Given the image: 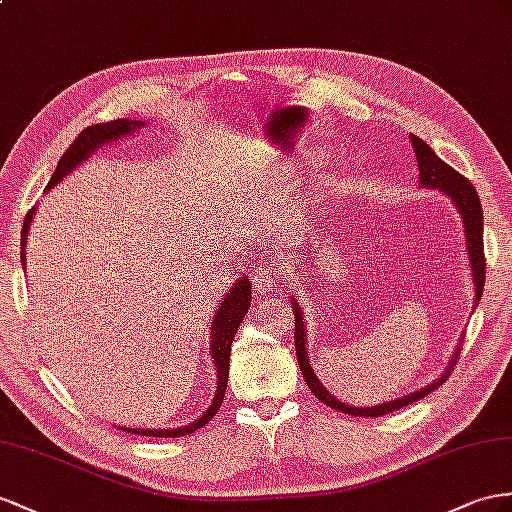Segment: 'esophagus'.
I'll list each match as a JSON object with an SVG mask.
<instances>
[{
    "instance_id": "obj_1",
    "label": "esophagus",
    "mask_w": 512,
    "mask_h": 512,
    "mask_svg": "<svg viewBox=\"0 0 512 512\" xmlns=\"http://www.w3.org/2000/svg\"><path fill=\"white\" fill-rule=\"evenodd\" d=\"M251 277L257 292H277L281 287V266L277 264V259H270L264 266H259Z\"/></svg>"
}]
</instances>
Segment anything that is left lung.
I'll return each instance as SVG.
<instances>
[{"instance_id":"obj_1","label":"left lung","mask_w":512,"mask_h":512,"mask_svg":"<svg viewBox=\"0 0 512 512\" xmlns=\"http://www.w3.org/2000/svg\"><path fill=\"white\" fill-rule=\"evenodd\" d=\"M411 144H413L415 157H417L419 186L430 188V190H439L441 194L450 196V199L456 205V209H458V214H461V218H463L467 255H469L471 274H474V290H476V305H478V300L482 296V287H484V274H487V264H484V242H482V205H480V199H478V192H476L474 186H471L469 179H465L461 173H456L452 166L445 164L441 157L435 151H432L422 138L411 136ZM292 305H294V316H296L294 344H296L298 368H300V372H303L305 383L313 391V396L322 400L326 406H331V409H335V411H342V413L355 415V417H381V415H387L391 411H398V409H402V406H409L417 400H422L424 396H428L430 391H435L439 385H443L445 378L452 374L454 363L458 359V350H456L454 357L450 359V365L441 374V378L432 381L424 389L409 393V396L385 402L381 406H350L342 400H337L335 396H331V393L326 391L324 385L318 381V376H316V372H313L309 357H307V331H305L303 313H300L296 298H292Z\"/></svg>"}]
</instances>
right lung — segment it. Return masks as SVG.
I'll return each instance as SVG.
<instances>
[{
    "instance_id": "1",
    "label": "right lung",
    "mask_w": 512,
    "mask_h": 512,
    "mask_svg": "<svg viewBox=\"0 0 512 512\" xmlns=\"http://www.w3.org/2000/svg\"><path fill=\"white\" fill-rule=\"evenodd\" d=\"M147 123L142 121H129V119H116L110 123H99L93 127H86L80 136L73 140L71 147L67 149L60 157V162L56 166V173L51 175L47 188L51 190L60 183L64 177H67L73 168L80 166L82 162H86L90 153H95V149H101L103 144L121 140L125 136H131V131H136L140 127H144ZM36 207L30 209L28 216L23 220V231H21V248L25 246V240H28V229L30 222L34 218ZM25 261V253L21 251V264ZM251 281H248L244 274L233 283L231 292L222 298V303L218 307V311L214 313L212 320V333H209V348H212V359L216 365V393H214V402L209 404V409L199 417L194 419L192 424L188 426H179V428H121L125 432H131V435H140V437H186L192 435L194 430L203 428L209 419H212L222 400H225V391H227V378H229V361H231V344L233 337L238 333L240 324L244 320V316L248 313V307H251ZM119 428V426H116Z\"/></svg>"
}]
</instances>
